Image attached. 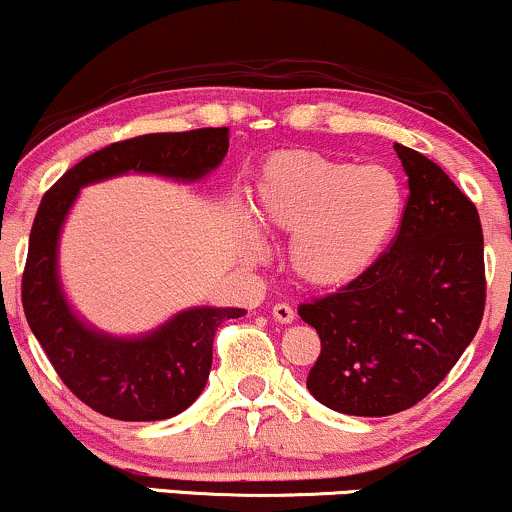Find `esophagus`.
Listing matches in <instances>:
<instances>
[{
  "label": "esophagus",
  "instance_id": "obj_1",
  "mask_svg": "<svg viewBox=\"0 0 512 512\" xmlns=\"http://www.w3.org/2000/svg\"><path fill=\"white\" fill-rule=\"evenodd\" d=\"M272 315L276 322H281V325H289V322L296 320V313H293V308L289 303H276L272 308Z\"/></svg>",
  "mask_w": 512,
  "mask_h": 512
}]
</instances>
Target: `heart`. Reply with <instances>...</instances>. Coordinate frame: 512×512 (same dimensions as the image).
<instances>
[{"instance_id": "1", "label": "heart", "mask_w": 512, "mask_h": 512, "mask_svg": "<svg viewBox=\"0 0 512 512\" xmlns=\"http://www.w3.org/2000/svg\"><path fill=\"white\" fill-rule=\"evenodd\" d=\"M390 168L354 166L317 151H281L255 180L262 228L291 240L289 264L305 286L337 291L380 260L404 216Z\"/></svg>"}]
</instances>
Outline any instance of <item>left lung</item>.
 <instances>
[{
    "label": "left lung",
    "mask_w": 512,
    "mask_h": 512,
    "mask_svg": "<svg viewBox=\"0 0 512 512\" xmlns=\"http://www.w3.org/2000/svg\"><path fill=\"white\" fill-rule=\"evenodd\" d=\"M395 151L409 175L395 240L354 284L298 308L322 344L308 390L351 416L419 404L472 342L486 305L477 207L419 151Z\"/></svg>",
    "instance_id": "1"
}]
</instances>
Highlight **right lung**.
Segmentation results:
<instances>
[{"mask_svg": "<svg viewBox=\"0 0 512 512\" xmlns=\"http://www.w3.org/2000/svg\"><path fill=\"white\" fill-rule=\"evenodd\" d=\"M226 151L228 127L142 134L86 156L40 199L21 279L23 313L62 383L98 414L120 421H161L190 407L207 385L216 330L245 310L192 308L139 339L91 330L72 313L57 279V238L64 216L88 182L129 170L199 180L219 166Z\"/></svg>", "mask_w": 512, "mask_h": 512, "instance_id": "1", "label": "right lung"}]
</instances>
